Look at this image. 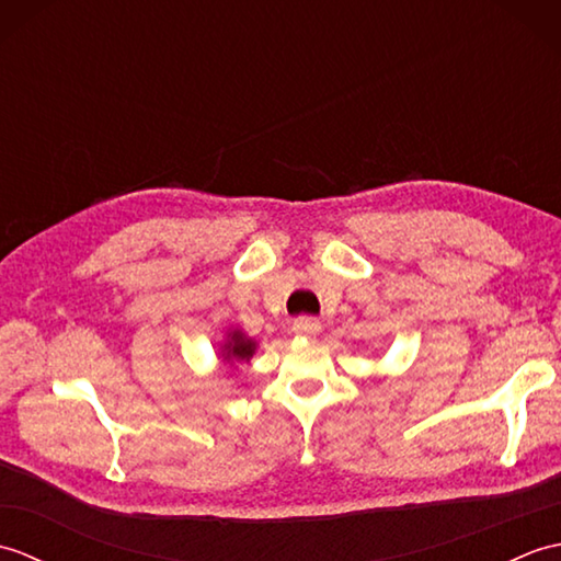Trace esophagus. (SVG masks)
Wrapping results in <instances>:
<instances>
[{
  "mask_svg": "<svg viewBox=\"0 0 561 561\" xmlns=\"http://www.w3.org/2000/svg\"><path fill=\"white\" fill-rule=\"evenodd\" d=\"M320 320L318 318H308V316H301L294 320V332H299V335H318L320 332Z\"/></svg>",
  "mask_w": 561,
  "mask_h": 561,
  "instance_id": "1",
  "label": "esophagus"
}]
</instances>
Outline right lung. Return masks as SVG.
I'll return each mask as SVG.
<instances>
[{
    "mask_svg": "<svg viewBox=\"0 0 561 561\" xmlns=\"http://www.w3.org/2000/svg\"><path fill=\"white\" fill-rule=\"evenodd\" d=\"M253 350H255V342L243 337V332H233L231 335V342L226 344V359H250L253 356Z\"/></svg>",
    "mask_w": 561,
    "mask_h": 561,
    "instance_id": "1",
    "label": "right lung"
}]
</instances>
